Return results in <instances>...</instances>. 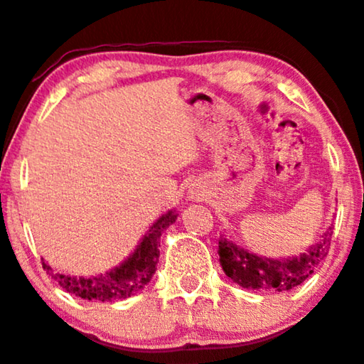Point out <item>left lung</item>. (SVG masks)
<instances>
[{"label": "left lung", "mask_w": 364, "mask_h": 364, "mask_svg": "<svg viewBox=\"0 0 364 364\" xmlns=\"http://www.w3.org/2000/svg\"><path fill=\"white\" fill-rule=\"evenodd\" d=\"M331 235L332 225L307 251L282 259L254 254L222 235L218 240L220 266L232 282L247 290L288 291L304 283L323 261L331 246Z\"/></svg>", "instance_id": "8db88e82"}]
</instances>
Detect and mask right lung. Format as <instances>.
I'll return each mask as SVG.
<instances>
[{"mask_svg": "<svg viewBox=\"0 0 364 364\" xmlns=\"http://www.w3.org/2000/svg\"><path fill=\"white\" fill-rule=\"evenodd\" d=\"M176 210H169L149 227L144 237L139 240L134 252H130L120 264L98 277H73V274L59 273L47 264L42 257V266L68 293L85 300L113 301L125 300L137 295L146 288L157 269L159 259V239L163 232L176 222Z\"/></svg>", "mask_w": 364, "mask_h": 364, "instance_id": "right-lung-1", "label": "right lung"}]
</instances>
